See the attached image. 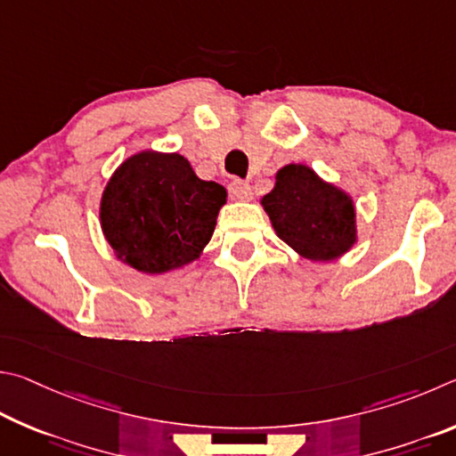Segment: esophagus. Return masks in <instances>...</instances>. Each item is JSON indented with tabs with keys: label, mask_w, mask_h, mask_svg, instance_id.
<instances>
[{
	"label": "esophagus",
	"mask_w": 456,
	"mask_h": 456,
	"mask_svg": "<svg viewBox=\"0 0 456 456\" xmlns=\"http://www.w3.org/2000/svg\"><path fill=\"white\" fill-rule=\"evenodd\" d=\"M230 196L234 200H240V202H250L252 200V188L248 182H242V180H232L230 182Z\"/></svg>",
	"instance_id": "34e87169"
}]
</instances>
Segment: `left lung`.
<instances>
[{
	"label": "left lung",
	"mask_w": 456,
	"mask_h": 456,
	"mask_svg": "<svg viewBox=\"0 0 456 456\" xmlns=\"http://www.w3.org/2000/svg\"><path fill=\"white\" fill-rule=\"evenodd\" d=\"M276 236L308 262H334L358 242L356 204L306 164H286L260 198Z\"/></svg>",
	"instance_id": "obj_1"
}]
</instances>
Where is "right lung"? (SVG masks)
Instances as JSON below:
<instances>
[{
  "label": "right lung",
  "mask_w": 456,
  "mask_h": 456,
  "mask_svg": "<svg viewBox=\"0 0 456 456\" xmlns=\"http://www.w3.org/2000/svg\"><path fill=\"white\" fill-rule=\"evenodd\" d=\"M226 198L178 151L140 150L102 191V234L122 265L150 276L174 273L204 252Z\"/></svg>",
  "instance_id": "1"
}]
</instances>
